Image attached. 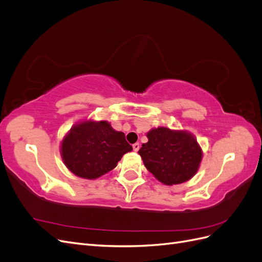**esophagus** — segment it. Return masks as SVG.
<instances>
[{
    "label": "esophagus",
    "instance_id": "esophagus-1",
    "mask_svg": "<svg viewBox=\"0 0 262 262\" xmlns=\"http://www.w3.org/2000/svg\"><path fill=\"white\" fill-rule=\"evenodd\" d=\"M132 147H133L134 152H138V150L140 149V144H139V143H134V144L132 145Z\"/></svg>",
    "mask_w": 262,
    "mask_h": 262
}]
</instances>
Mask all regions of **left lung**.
<instances>
[{"mask_svg": "<svg viewBox=\"0 0 262 262\" xmlns=\"http://www.w3.org/2000/svg\"><path fill=\"white\" fill-rule=\"evenodd\" d=\"M139 154L145 167L164 185L182 184L199 169L202 149L192 134L160 126L147 132Z\"/></svg>", "mask_w": 262, "mask_h": 262, "instance_id": "left-lung-1", "label": "left lung"}]
</instances>
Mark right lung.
Masks as SVG:
<instances>
[{"instance_id": "obj_1", "label": "right lung", "mask_w": 262, "mask_h": 262, "mask_svg": "<svg viewBox=\"0 0 262 262\" xmlns=\"http://www.w3.org/2000/svg\"><path fill=\"white\" fill-rule=\"evenodd\" d=\"M124 133L107 121H82L71 128L61 143V155L74 175L96 179L113 170L123 154L131 152Z\"/></svg>"}]
</instances>
